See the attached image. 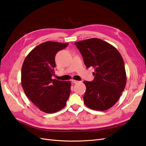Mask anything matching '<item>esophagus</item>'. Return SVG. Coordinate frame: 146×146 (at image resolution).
Here are the masks:
<instances>
[{
    "mask_svg": "<svg viewBox=\"0 0 146 146\" xmlns=\"http://www.w3.org/2000/svg\"><path fill=\"white\" fill-rule=\"evenodd\" d=\"M78 82H79V81L76 80H72V83H73V84H77Z\"/></svg>",
    "mask_w": 146,
    "mask_h": 146,
    "instance_id": "1",
    "label": "esophagus"
}]
</instances>
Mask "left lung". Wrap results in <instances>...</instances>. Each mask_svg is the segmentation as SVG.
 Listing matches in <instances>:
<instances>
[{
	"instance_id": "left-lung-1",
	"label": "left lung",
	"mask_w": 146,
	"mask_h": 146,
	"mask_svg": "<svg viewBox=\"0 0 146 146\" xmlns=\"http://www.w3.org/2000/svg\"><path fill=\"white\" fill-rule=\"evenodd\" d=\"M87 68L93 67L94 79L84 81V104L87 107L105 111L114 105L126 84L124 63L119 51L101 39L91 38L76 42Z\"/></svg>"
}]
</instances>
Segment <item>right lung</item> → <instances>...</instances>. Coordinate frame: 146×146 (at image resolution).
Returning <instances> with one entry per match:
<instances>
[{
	"mask_svg": "<svg viewBox=\"0 0 146 146\" xmlns=\"http://www.w3.org/2000/svg\"><path fill=\"white\" fill-rule=\"evenodd\" d=\"M69 43L46 41L35 48L25 59L21 82L27 97L47 113H56L66 105L70 94V82L52 79L57 52Z\"/></svg>",
	"mask_w": 146,
	"mask_h": 146,
	"instance_id": "1",
	"label": "right lung"
}]
</instances>
